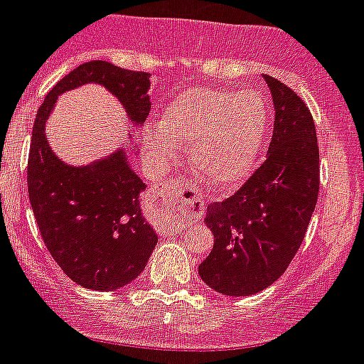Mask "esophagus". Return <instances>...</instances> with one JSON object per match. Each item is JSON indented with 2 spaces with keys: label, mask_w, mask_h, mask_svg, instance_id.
<instances>
[{
  "label": "esophagus",
  "mask_w": 364,
  "mask_h": 364,
  "mask_svg": "<svg viewBox=\"0 0 364 364\" xmlns=\"http://www.w3.org/2000/svg\"><path fill=\"white\" fill-rule=\"evenodd\" d=\"M154 198H156L157 205L170 213H183V210L194 207V203H198L196 188L183 185L178 179H168L161 188H157Z\"/></svg>",
  "instance_id": "obj_1"
}]
</instances>
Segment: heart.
<instances>
[{
    "label": "heart",
    "mask_w": 364,
    "mask_h": 364,
    "mask_svg": "<svg viewBox=\"0 0 364 364\" xmlns=\"http://www.w3.org/2000/svg\"><path fill=\"white\" fill-rule=\"evenodd\" d=\"M267 106L257 91L192 87L164 107L159 126H148L143 146L161 168L188 146L194 173L227 191L249 178L264 146Z\"/></svg>",
    "instance_id": "b5f03b06"
}]
</instances>
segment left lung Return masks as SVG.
Segmentation results:
<instances>
[{
    "instance_id": "obj_1",
    "label": "left lung",
    "mask_w": 364,
    "mask_h": 364,
    "mask_svg": "<svg viewBox=\"0 0 364 364\" xmlns=\"http://www.w3.org/2000/svg\"><path fill=\"white\" fill-rule=\"evenodd\" d=\"M274 124L267 157L245 185L207 207L214 247L200 277L227 296L260 293L282 277L304 240L318 196V144L314 117L299 95L264 75Z\"/></svg>"
}]
</instances>
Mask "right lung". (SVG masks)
Masks as SVG:
<instances>
[{
  "label": "right lung",
  "instance_id": "add662e5",
  "mask_svg": "<svg viewBox=\"0 0 364 364\" xmlns=\"http://www.w3.org/2000/svg\"><path fill=\"white\" fill-rule=\"evenodd\" d=\"M100 84L139 128L150 113V75L93 60L65 75L36 113L31 139L29 200L50 257L78 286L95 291L124 287L143 273L157 235L144 220L139 196L146 188L119 148L84 166L64 163L49 146L47 119L58 95ZM134 150V148H132Z\"/></svg>",
  "mask_w": 364,
  "mask_h": 364
}]
</instances>
